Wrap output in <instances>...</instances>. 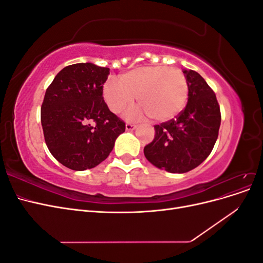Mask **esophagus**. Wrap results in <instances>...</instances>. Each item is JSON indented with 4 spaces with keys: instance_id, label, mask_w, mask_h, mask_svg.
I'll return each mask as SVG.
<instances>
[{
    "instance_id": "esophagus-1",
    "label": "esophagus",
    "mask_w": 263,
    "mask_h": 263,
    "mask_svg": "<svg viewBox=\"0 0 263 263\" xmlns=\"http://www.w3.org/2000/svg\"><path fill=\"white\" fill-rule=\"evenodd\" d=\"M136 125L135 124H132V123H126V130H134L136 129Z\"/></svg>"
}]
</instances>
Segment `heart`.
Listing matches in <instances>:
<instances>
[{"label": "heart", "mask_w": 263, "mask_h": 263, "mask_svg": "<svg viewBox=\"0 0 263 263\" xmlns=\"http://www.w3.org/2000/svg\"><path fill=\"white\" fill-rule=\"evenodd\" d=\"M137 95L140 107L128 113L129 117L149 115L157 122L176 117L187 102L189 85L184 73L178 68L145 66L110 78L103 85V98L108 108L118 114L130 105Z\"/></svg>", "instance_id": "1"}]
</instances>
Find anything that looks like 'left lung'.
I'll return each mask as SVG.
<instances>
[{
  "instance_id": "1",
  "label": "left lung",
  "mask_w": 263,
  "mask_h": 263,
  "mask_svg": "<svg viewBox=\"0 0 263 263\" xmlns=\"http://www.w3.org/2000/svg\"><path fill=\"white\" fill-rule=\"evenodd\" d=\"M187 104L179 115L155 126V138L144 148L149 162L171 173H184L210 156L218 137L220 108L211 86L193 70H183Z\"/></svg>"
}]
</instances>
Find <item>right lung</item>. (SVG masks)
<instances>
[{
  "label": "right lung",
  "mask_w": 263,
  "mask_h": 263,
  "mask_svg": "<svg viewBox=\"0 0 263 263\" xmlns=\"http://www.w3.org/2000/svg\"><path fill=\"white\" fill-rule=\"evenodd\" d=\"M108 68L76 63L63 68L47 87L41 109L46 145L67 168L92 169L113 150L125 123L108 109L103 84Z\"/></svg>",
  "instance_id": "1"
}]
</instances>
